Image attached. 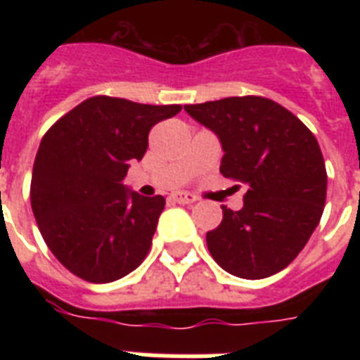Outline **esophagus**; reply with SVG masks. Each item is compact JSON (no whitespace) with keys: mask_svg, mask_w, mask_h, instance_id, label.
<instances>
[{"mask_svg":"<svg viewBox=\"0 0 360 360\" xmlns=\"http://www.w3.org/2000/svg\"><path fill=\"white\" fill-rule=\"evenodd\" d=\"M172 200L177 203H183V205H191V203L196 202V196L191 194V192H175V194H172Z\"/></svg>","mask_w":360,"mask_h":360,"instance_id":"1","label":"esophagus"}]
</instances>
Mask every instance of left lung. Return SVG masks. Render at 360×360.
Wrapping results in <instances>:
<instances>
[{
	"mask_svg": "<svg viewBox=\"0 0 360 360\" xmlns=\"http://www.w3.org/2000/svg\"><path fill=\"white\" fill-rule=\"evenodd\" d=\"M185 110L219 136L220 174L248 185L243 209L222 207L220 226L207 231L211 256L239 278L276 274L304 248L323 214L327 172L316 136L265 97H228Z\"/></svg>",
	"mask_w": 360,
	"mask_h": 360,
	"instance_id": "1",
	"label": "left lung"
}]
</instances>
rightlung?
Here are the masks:
<instances>
[{"label":"right lung","instance_id":"obj_1","mask_svg":"<svg viewBox=\"0 0 360 360\" xmlns=\"http://www.w3.org/2000/svg\"><path fill=\"white\" fill-rule=\"evenodd\" d=\"M179 112V104L98 95L42 136L31 175V209L44 243L70 273L106 284L146 259L166 200L140 196L123 179L130 162L146 155L151 127Z\"/></svg>","mask_w":360,"mask_h":360}]
</instances>
